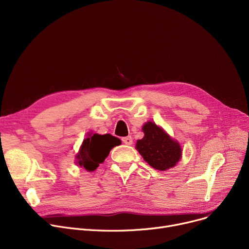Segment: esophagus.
<instances>
[{"instance_id":"34e87169","label":"esophagus","mask_w":249,"mask_h":249,"mask_svg":"<svg viewBox=\"0 0 249 249\" xmlns=\"http://www.w3.org/2000/svg\"><path fill=\"white\" fill-rule=\"evenodd\" d=\"M122 141H123V143H125L126 145H131L132 143H133L132 137H130V136H128V137H123V138H122Z\"/></svg>"}]
</instances>
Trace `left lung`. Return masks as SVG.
<instances>
[{"label":"left lung","mask_w":249,"mask_h":249,"mask_svg":"<svg viewBox=\"0 0 249 249\" xmlns=\"http://www.w3.org/2000/svg\"><path fill=\"white\" fill-rule=\"evenodd\" d=\"M144 137L138 140L136 148L144 160L159 171H165L177 164L181 155L178 143L152 122L143 126Z\"/></svg>","instance_id":"obj_1"}]
</instances>
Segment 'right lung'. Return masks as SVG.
Returning <instances> with one entry per match:
<instances>
[{
    "instance_id": "right-lung-1",
    "label": "right lung",
    "mask_w": 249,
    "mask_h": 249,
    "mask_svg": "<svg viewBox=\"0 0 249 249\" xmlns=\"http://www.w3.org/2000/svg\"><path fill=\"white\" fill-rule=\"evenodd\" d=\"M121 144V140L111 134H93L86 138L83 142L80 152L76 159L80 166L85 167L87 171L93 172L104 162L110 150L117 145Z\"/></svg>"
}]
</instances>
